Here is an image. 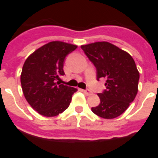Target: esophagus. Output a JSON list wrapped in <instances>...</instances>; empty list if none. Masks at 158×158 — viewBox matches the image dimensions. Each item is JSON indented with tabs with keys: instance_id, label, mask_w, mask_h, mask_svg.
<instances>
[{
	"instance_id": "obj_1",
	"label": "esophagus",
	"mask_w": 158,
	"mask_h": 158,
	"mask_svg": "<svg viewBox=\"0 0 158 158\" xmlns=\"http://www.w3.org/2000/svg\"><path fill=\"white\" fill-rule=\"evenodd\" d=\"M83 92L85 93V94L86 96H89V95H91V94H92V92H91V90H89V89H84V90H83Z\"/></svg>"
}]
</instances>
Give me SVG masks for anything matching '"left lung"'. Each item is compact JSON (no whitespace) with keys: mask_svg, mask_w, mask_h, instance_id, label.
<instances>
[{"mask_svg":"<svg viewBox=\"0 0 158 158\" xmlns=\"http://www.w3.org/2000/svg\"><path fill=\"white\" fill-rule=\"evenodd\" d=\"M85 54L96 69V79H106V89L98 93L100 104L91 110L103 118L120 116L138 92L139 73L128 52L108 42L81 45Z\"/></svg>","mask_w":158,"mask_h":158,"instance_id":"left-lung-1","label":"left lung"}]
</instances>
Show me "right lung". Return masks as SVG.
I'll return each instance as SVG.
<instances>
[{"mask_svg": "<svg viewBox=\"0 0 158 158\" xmlns=\"http://www.w3.org/2000/svg\"><path fill=\"white\" fill-rule=\"evenodd\" d=\"M77 45L52 41L36 50L23 64L21 85L25 99L36 112L45 117H54L64 112L77 89L60 85L64 75L67 56Z\"/></svg>", "mask_w": 158, "mask_h": 158, "instance_id": "obj_1", "label": "right lung"}]
</instances>
